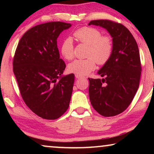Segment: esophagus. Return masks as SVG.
Instances as JSON below:
<instances>
[{
	"label": "esophagus",
	"mask_w": 154,
	"mask_h": 154,
	"mask_svg": "<svg viewBox=\"0 0 154 154\" xmlns=\"http://www.w3.org/2000/svg\"><path fill=\"white\" fill-rule=\"evenodd\" d=\"M75 78H77V79H81V78H83V75H79V74H75Z\"/></svg>",
	"instance_id": "1"
}]
</instances>
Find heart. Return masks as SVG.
<instances>
[{
    "label": "heart",
    "mask_w": 154,
    "mask_h": 154,
    "mask_svg": "<svg viewBox=\"0 0 154 154\" xmlns=\"http://www.w3.org/2000/svg\"><path fill=\"white\" fill-rule=\"evenodd\" d=\"M73 35L79 43L88 45L86 57L84 60H76L70 63L68 69L71 73L86 75L94 70L96 64L104 65L109 62L113 51L112 39L109 35H102V32L93 27L83 26L73 32ZM60 52L64 59L72 60L74 57V45L71 38L63 40Z\"/></svg>",
    "instance_id": "b5f03b06"
}]
</instances>
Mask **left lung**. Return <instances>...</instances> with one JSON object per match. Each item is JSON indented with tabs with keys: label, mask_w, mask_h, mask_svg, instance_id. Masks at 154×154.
Segmentation results:
<instances>
[{
	"label": "left lung",
	"mask_w": 154,
	"mask_h": 154,
	"mask_svg": "<svg viewBox=\"0 0 154 154\" xmlns=\"http://www.w3.org/2000/svg\"><path fill=\"white\" fill-rule=\"evenodd\" d=\"M106 29L113 38V51L98 71L104 79H88L89 96L95 111L103 116H114L131 104L137 91L142 72L137 43L123 24L109 20H92L89 25Z\"/></svg>",
	"instance_id": "8db88e82"
}]
</instances>
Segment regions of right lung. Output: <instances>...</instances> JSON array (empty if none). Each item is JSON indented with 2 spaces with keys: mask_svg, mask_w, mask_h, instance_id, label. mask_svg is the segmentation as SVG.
I'll return each mask as SVG.
<instances>
[{
  "mask_svg": "<svg viewBox=\"0 0 154 154\" xmlns=\"http://www.w3.org/2000/svg\"><path fill=\"white\" fill-rule=\"evenodd\" d=\"M69 23L51 22L29 29L21 38L13 59V72L26 106L39 117L54 120L64 114L71 100L74 74L62 75L57 39Z\"/></svg>",
  "mask_w": 154,
  "mask_h": 154,
  "instance_id": "right-lung-1",
  "label": "right lung"
}]
</instances>
